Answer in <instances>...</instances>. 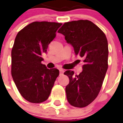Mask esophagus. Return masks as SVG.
Instances as JSON below:
<instances>
[{"instance_id":"esophagus-1","label":"esophagus","mask_w":123,"mask_h":123,"mask_svg":"<svg viewBox=\"0 0 123 123\" xmlns=\"http://www.w3.org/2000/svg\"><path fill=\"white\" fill-rule=\"evenodd\" d=\"M59 71H60V75H62L64 72V70L62 69H59Z\"/></svg>"}]
</instances>
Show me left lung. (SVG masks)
<instances>
[{
	"instance_id": "1",
	"label": "left lung",
	"mask_w": 123,
	"mask_h": 123,
	"mask_svg": "<svg viewBox=\"0 0 123 123\" xmlns=\"http://www.w3.org/2000/svg\"><path fill=\"white\" fill-rule=\"evenodd\" d=\"M58 32L72 45L75 55L84 59L83 70L79 75L71 70L64 74L69 79L66 87L69 103L75 107H85L98 96L108 69L107 37L98 26L87 20L66 22Z\"/></svg>"
}]
</instances>
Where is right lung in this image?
I'll return each instance as SVG.
<instances>
[{"label":"right lung","instance_id":"add662e5","mask_svg":"<svg viewBox=\"0 0 123 123\" xmlns=\"http://www.w3.org/2000/svg\"><path fill=\"white\" fill-rule=\"evenodd\" d=\"M62 24L34 22L18 32L11 51V75L23 97L31 103L48 99L59 69H48L41 64L43 53L55 37Z\"/></svg>","mask_w":123,"mask_h":123}]
</instances>
